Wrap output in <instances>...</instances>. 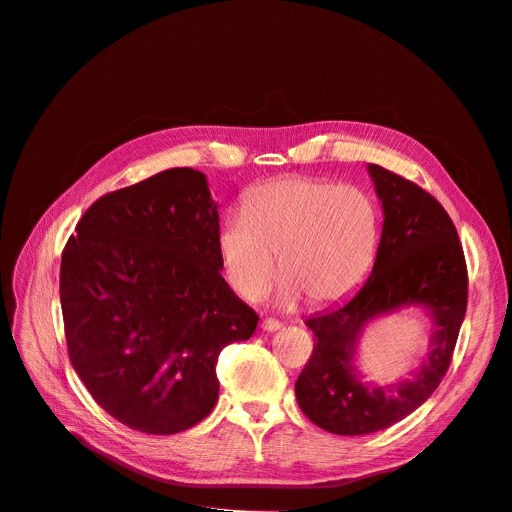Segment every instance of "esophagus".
I'll use <instances>...</instances> for the list:
<instances>
[{"instance_id": "esophagus-1", "label": "esophagus", "mask_w": 512, "mask_h": 512, "mask_svg": "<svg viewBox=\"0 0 512 512\" xmlns=\"http://www.w3.org/2000/svg\"><path fill=\"white\" fill-rule=\"evenodd\" d=\"M261 328L265 330V332H278L280 328H282V324L278 319H272V317H265L263 321H261Z\"/></svg>"}]
</instances>
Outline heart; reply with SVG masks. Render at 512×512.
Listing matches in <instances>:
<instances>
[{
    "label": "heart",
    "instance_id": "heart-1",
    "mask_svg": "<svg viewBox=\"0 0 512 512\" xmlns=\"http://www.w3.org/2000/svg\"><path fill=\"white\" fill-rule=\"evenodd\" d=\"M380 242V213L359 186L307 176L259 184L218 230L226 282L257 301L280 276L284 297L324 305L361 284Z\"/></svg>",
    "mask_w": 512,
    "mask_h": 512
}]
</instances>
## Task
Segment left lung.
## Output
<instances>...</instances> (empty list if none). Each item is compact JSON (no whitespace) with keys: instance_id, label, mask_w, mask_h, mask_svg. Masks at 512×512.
Returning <instances> with one entry per match:
<instances>
[{"instance_id":"1","label":"left lung","mask_w":512,"mask_h":512,"mask_svg":"<svg viewBox=\"0 0 512 512\" xmlns=\"http://www.w3.org/2000/svg\"><path fill=\"white\" fill-rule=\"evenodd\" d=\"M384 228L371 276L340 305L309 317L311 359L294 392L301 411L338 436L380 432L419 409L448 371L467 311V265L459 234L444 207L421 186L369 164ZM407 306L433 319L428 357L409 381L378 387L354 365L364 328Z\"/></svg>"}]
</instances>
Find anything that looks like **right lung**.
Listing matches in <instances>:
<instances>
[{"instance_id":"obj_1","label":"right lung","mask_w":512,"mask_h":512,"mask_svg":"<svg viewBox=\"0 0 512 512\" xmlns=\"http://www.w3.org/2000/svg\"><path fill=\"white\" fill-rule=\"evenodd\" d=\"M218 230L205 174L172 168L97 199L62 253L72 367L137 432L170 436L205 419L222 348L257 328L220 274Z\"/></svg>"}]
</instances>
